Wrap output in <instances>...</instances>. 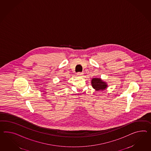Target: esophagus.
<instances>
[{
  "label": "esophagus",
  "instance_id": "esophagus-1",
  "mask_svg": "<svg viewBox=\"0 0 151 151\" xmlns=\"http://www.w3.org/2000/svg\"><path fill=\"white\" fill-rule=\"evenodd\" d=\"M83 73H81V72H78L77 73V75L79 76H83Z\"/></svg>",
  "mask_w": 151,
  "mask_h": 151
}]
</instances>
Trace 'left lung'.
<instances>
[{
    "mask_svg": "<svg viewBox=\"0 0 151 151\" xmlns=\"http://www.w3.org/2000/svg\"><path fill=\"white\" fill-rule=\"evenodd\" d=\"M91 85L93 89L96 91H103L107 88L108 85L107 83L103 81L101 78H93L91 80Z\"/></svg>",
    "mask_w": 151,
    "mask_h": 151,
    "instance_id": "1",
    "label": "left lung"
}]
</instances>
